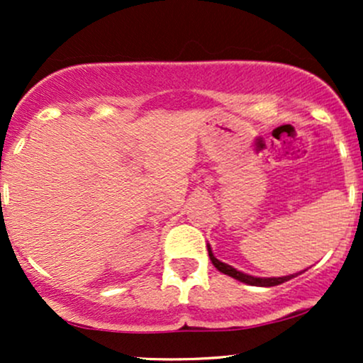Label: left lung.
Returning <instances> with one entry per match:
<instances>
[{
  "label": "left lung",
  "instance_id": "8db88e82",
  "mask_svg": "<svg viewBox=\"0 0 363 363\" xmlns=\"http://www.w3.org/2000/svg\"><path fill=\"white\" fill-rule=\"evenodd\" d=\"M208 254H210L211 262H213V266H215L216 269H218L220 273L228 274V277L235 278V280H239V281H242V283H247V285H252V286H274V285H281V283L289 281L290 278L297 277V274H290V277H281V278H256V277H251V274H245L242 272H237V269L232 268V266L225 264V262L216 259V257L213 256V252H211L210 245H208Z\"/></svg>",
  "mask_w": 363,
  "mask_h": 363
}]
</instances>
